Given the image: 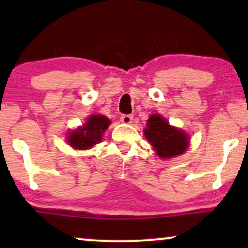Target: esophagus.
Here are the masks:
<instances>
[{
	"instance_id": "1",
	"label": "esophagus",
	"mask_w": 248,
	"mask_h": 248,
	"mask_svg": "<svg viewBox=\"0 0 248 248\" xmlns=\"http://www.w3.org/2000/svg\"><path fill=\"white\" fill-rule=\"evenodd\" d=\"M120 120H121L122 124H130V122L133 121V115L124 114V115H121Z\"/></svg>"
}]
</instances>
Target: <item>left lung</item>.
Returning <instances> with one entry per match:
<instances>
[{
  "label": "left lung",
  "mask_w": 248,
  "mask_h": 248,
  "mask_svg": "<svg viewBox=\"0 0 248 248\" xmlns=\"http://www.w3.org/2000/svg\"><path fill=\"white\" fill-rule=\"evenodd\" d=\"M143 133L161 158L176 157L189 147V135L178 128L170 126L162 115H150Z\"/></svg>",
  "instance_id": "1"
}]
</instances>
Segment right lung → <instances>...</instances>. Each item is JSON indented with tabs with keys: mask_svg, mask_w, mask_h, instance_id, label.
<instances>
[{
	"mask_svg": "<svg viewBox=\"0 0 248 248\" xmlns=\"http://www.w3.org/2000/svg\"><path fill=\"white\" fill-rule=\"evenodd\" d=\"M109 124L110 120L105 115H91L84 126L72 130L67 135V142L75 149H88L101 141L102 134Z\"/></svg>",
	"mask_w": 248,
	"mask_h": 248,
	"instance_id": "add662e5",
	"label": "right lung"
}]
</instances>
